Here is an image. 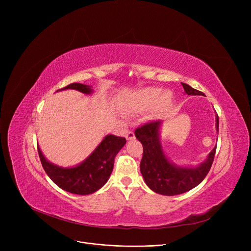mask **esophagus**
I'll use <instances>...</instances> for the list:
<instances>
[{
	"instance_id": "esophagus-1",
	"label": "esophagus",
	"mask_w": 251,
	"mask_h": 251,
	"mask_svg": "<svg viewBox=\"0 0 251 251\" xmlns=\"http://www.w3.org/2000/svg\"><path fill=\"white\" fill-rule=\"evenodd\" d=\"M126 138H127V140H132V139H134V138H135V134H134L133 131H129V132H127Z\"/></svg>"
}]
</instances>
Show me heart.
Listing matches in <instances>:
<instances>
[{"label": "heart", "instance_id": "heart-1", "mask_svg": "<svg viewBox=\"0 0 251 251\" xmlns=\"http://www.w3.org/2000/svg\"><path fill=\"white\" fill-rule=\"evenodd\" d=\"M162 97H161L160 96ZM160 102H159V111L165 110L171 100V95L169 92H164L162 95V90L159 88H147L142 91H140L139 94L136 96V98L133 100L132 103V109L135 111H144L147 110L157 101L159 98Z\"/></svg>", "mask_w": 251, "mask_h": 251}]
</instances>
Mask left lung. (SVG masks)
<instances>
[{"mask_svg": "<svg viewBox=\"0 0 251 251\" xmlns=\"http://www.w3.org/2000/svg\"><path fill=\"white\" fill-rule=\"evenodd\" d=\"M182 85L188 96L203 95L201 91L186 83H182ZM160 125V121H151L135 129V136L143 147L140 172L147 185L152 191L169 196L181 194L194 188L205 178L212 168L217 148L209 152L206 161L200 167H176L168 161L163 152L159 138ZM216 126L219 131L218 115Z\"/></svg>", "mask_w": 251, "mask_h": 251, "instance_id": "8db88e82", "label": "left lung"}]
</instances>
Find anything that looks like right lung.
<instances>
[{"label": "right lung", "mask_w": 251, "mask_h": 251, "mask_svg": "<svg viewBox=\"0 0 251 251\" xmlns=\"http://www.w3.org/2000/svg\"><path fill=\"white\" fill-rule=\"evenodd\" d=\"M68 88L83 94L91 92L90 86L81 83H71L58 91ZM125 143V137L107 135L82 164L67 169L48 162L38 147L37 151L44 170L56 185L70 193L85 195L96 192L108 181L114 168L115 157Z\"/></svg>", "instance_id": "1"}]
</instances>
